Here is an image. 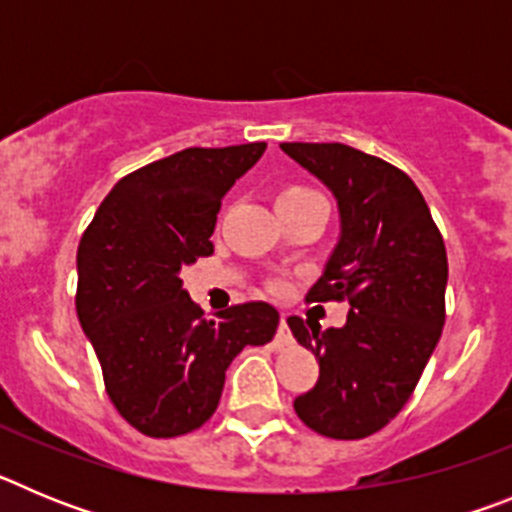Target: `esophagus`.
<instances>
[{"label":"esophagus","instance_id":"obj_1","mask_svg":"<svg viewBox=\"0 0 512 512\" xmlns=\"http://www.w3.org/2000/svg\"><path fill=\"white\" fill-rule=\"evenodd\" d=\"M277 343L279 346H289V343H292V330H289V325H287V315H282V320H279Z\"/></svg>","mask_w":512,"mask_h":512}]
</instances>
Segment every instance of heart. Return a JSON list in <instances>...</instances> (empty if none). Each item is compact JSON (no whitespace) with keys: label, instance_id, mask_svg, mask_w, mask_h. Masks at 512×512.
Here are the masks:
<instances>
[{"label":"heart","instance_id":"heart-1","mask_svg":"<svg viewBox=\"0 0 512 512\" xmlns=\"http://www.w3.org/2000/svg\"><path fill=\"white\" fill-rule=\"evenodd\" d=\"M307 192H310V189L305 187H287L282 194H279V200H284V197H297V194H307Z\"/></svg>","mask_w":512,"mask_h":512}]
</instances>
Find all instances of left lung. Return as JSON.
Returning <instances> with one entry per match:
<instances>
[{"instance_id": "obj_1", "label": "left lung", "mask_w": 512, "mask_h": 512, "mask_svg": "<svg viewBox=\"0 0 512 512\" xmlns=\"http://www.w3.org/2000/svg\"><path fill=\"white\" fill-rule=\"evenodd\" d=\"M336 194L341 241L307 302L348 300L343 328L287 318L320 364L295 413L320 436L382 431L413 395L446 320L449 261L441 230L405 171L343 143H282Z\"/></svg>"}]
</instances>
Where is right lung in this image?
<instances>
[{
	"mask_svg": "<svg viewBox=\"0 0 512 512\" xmlns=\"http://www.w3.org/2000/svg\"><path fill=\"white\" fill-rule=\"evenodd\" d=\"M266 143L184 148L122 176L76 253V315L104 390L135 431L174 438L217 410L230 361L274 338L279 312L243 302L202 318L179 271L210 256L223 197Z\"/></svg>",
	"mask_w": 512,
	"mask_h": 512,
	"instance_id": "add662e5",
	"label": "right lung"
}]
</instances>
